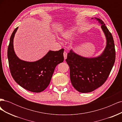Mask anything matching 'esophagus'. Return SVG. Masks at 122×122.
I'll use <instances>...</instances> for the list:
<instances>
[{
    "mask_svg": "<svg viewBox=\"0 0 122 122\" xmlns=\"http://www.w3.org/2000/svg\"><path fill=\"white\" fill-rule=\"evenodd\" d=\"M63 55H64V56L65 60H66V58H67V53L66 52V51H64V53H63Z\"/></svg>",
    "mask_w": 122,
    "mask_h": 122,
    "instance_id": "1",
    "label": "esophagus"
}]
</instances>
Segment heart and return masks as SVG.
<instances>
[{"instance_id":"b5f03b06","label":"heart","mask_w":122,"mask_h":122,"mask_svg":"<svg viewBox=\"0 0 122 122\" xmlns=\"http://www.w3.org/2000/svg\"><path fill=\"white\" fill-rule=\"evenodd\" d=\"M75 30V28H72L71 29H70L69 30H67V31H65L64 32L62 33V36L65 39H68L71 37L72 34H73V31H74Z\"/></svg>"}]
</instances>
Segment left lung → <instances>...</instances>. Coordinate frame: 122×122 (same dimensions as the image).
Wrapping results in <instances>:
<instances>
[{
    "label": "left lung",
    "mask_w": 122,
    "mask_h": 122,
    "mask_svg": "<svg viewBox=\"0 0 122 122\" xmlns=\"http://www.w3.org/2000/svg\"><path fill=\"white\" fill-rule=\"evenodd\" d=\"M101 24L105 35L107 45L103 53L97 57L86 58L71 50L66 62L70 68L72 86L80 93H89L101 86L106 81L116 60V50L112 36L104 22L96 18Z\"/></svg>",
    "instance_id": "obj_1"
}]
</instances>
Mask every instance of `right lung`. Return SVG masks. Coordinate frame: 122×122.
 <instances>
[{"label": "right lung", "mask_w": 122, "mask_h": 122, "mask_svg": "<svg viewBox=\"0 0 122 122\" xmlns=\"http://www.w3.org/2000/svg\"><path fill=\"white\" fill-rule=\"evenodd\" d=\"M18 27L10 36L8 49L9 68L13 79L21 87L40 93L49 86L56 66L64 60V49L49 51L45 56L35 62L22 61L15 53L13 39Z\"/></svg>", "instance_id": "obj_1"}]
</instances>
